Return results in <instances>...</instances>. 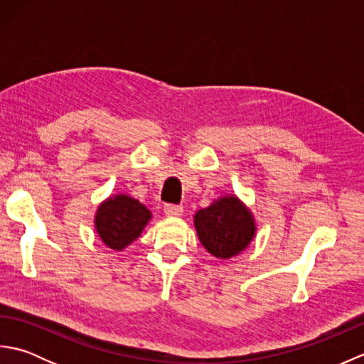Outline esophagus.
Segmentation results:
<instances>
[{"instance_id": "1", "label": "esophagus", "mask_w": 364, "mask_h": 364, "mask_svg": "<svg viewBox=\"0 0 364 364\" xmlns=\"http://www.w3.org/2000/svg\"><path fill=\"white\" fill-rule=\"evenodd\" d=\"M164 213L168 215V218H176V215L183 214V206L181 205H166Z\"/></svg>"}]
</instances>
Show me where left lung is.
Returning <instances> with one entry per match:
<instances>
[{
    "label": "left lung",
    "instance_id": "8db88e82",
    "mask_svg": "<svg viewBox=\"0 0 364 364\" xmlns=\"http://www.w3.org/2000/svg\"><path fill=\"white\" fill-rule=\"evenodd\" d=\"M200 242L215 258L227 259L245 250L257 231L255 219L241 200L225 196L196 213Z\"/></svg>",
    "mask_w": 364,
    "mask_h": 364
}]
</instances>
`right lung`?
Listing matches in <instances>:
<instances>
[{
	"mask_svg": "<svg viewBox=\"0 0 364 364\" xmlns=\"http://www.w3.org/2000/svg\"><path fill=\"white\" fill-rule=\"evenodd\" d=\"M150 219L151 213L139 200L117 194L98 206L95 230L109 249L123 250L141 236Z\"/></svg>",
	"mask_w": 364,
	"mask_h": 364,
	"instance_id": "obj_1",
	"label": "right lung"
}]
</instances>
